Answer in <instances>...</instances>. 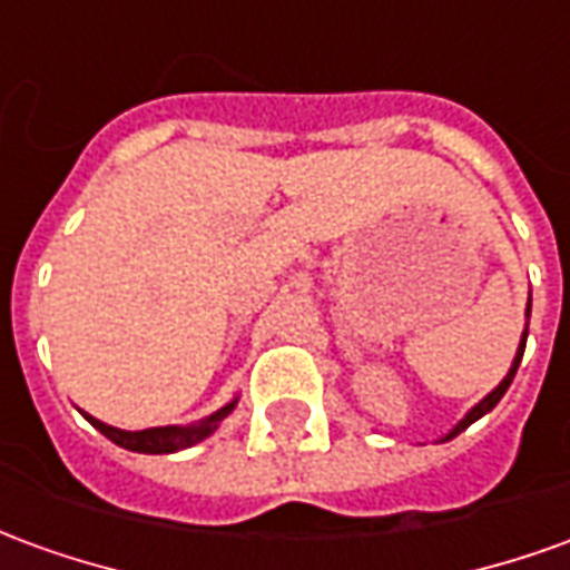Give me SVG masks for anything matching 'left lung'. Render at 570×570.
<instances>
[{"mask_svg": "<svg viewBox=\"0 0 570 570\" xmlns=\"http://www.w3.org/2000/svg\"><path fill=\"white\" fill-rule=\"evenodd\" d=\"M528 317H531V302H528ZM525 342H528V330H525V335H522V345H519V351H515V360H513V366H510V372H507V379H503V382L498 384V387H494V391H491V394L485 396V400H482L479 406L470 409V412H466V419L461 421V424H458V428H454L452 433L445 436V440H454V436H458L461 430H466V428H470V424H473V421H479V419H482V415H485V412H491V409L501 403V396L507 394V387L513 384L515 370H519V363H522V354H525Z\"/></svg>", "mask_w": 570, "mask_h": 570, "instance_id": "left-lung-1", "label": "left lung"}]
</instances>
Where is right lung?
<instances>
[{"instance_id": "add662e5", "label": "right lung", "mask_w": 570, "mask_h": 570, "mask_svg": "<svg viewBox=\"0 0 570 570\" xmlns=\"http://www.w3.org/2000/svg\"><path fill=\"white\" fill-rule=\"evenodd\" d=\"M237 406L235 403H228L225 409H219L216 415H210L207 421H200V424H191V428H149V430H118V428H109L104 421L91 419V415H85V419L91 421L94 428L104 433L106 440H112L116 445L121 449H128V452H142V454H170V452H179V449H188V445H195V442L207 440L216 424Z\"/></svg>"}]
</instances>
